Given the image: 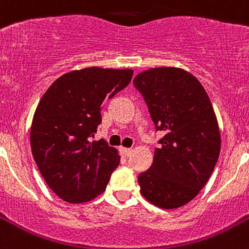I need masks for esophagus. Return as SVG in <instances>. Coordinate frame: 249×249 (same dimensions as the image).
<instances>
[{"label":"esophagus","mask_w":249,"mask_h":249,"mask_svg":"<svg viewBox=\"0 0 249 249\" xmlns=\"http://www.w3.org/2000/svg\"><path fill=\"white\" fill-rule=\"evenodd\" d=\"M120 153H121V156L128 157L129 155L131 153V149L130 148H120Z\"/></svg>","instance_id":"obj_1"}]
</instances>
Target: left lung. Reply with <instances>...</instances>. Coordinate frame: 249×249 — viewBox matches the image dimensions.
<instances>
[{
	"mask_svg": "<svg viewBox=\"0 0 249 249\" xmlns=\"http://www.w3.org/2000/svg\"><path fill=\"white\" fill-rule=\"evenodd\" d=\"M156 130L165 133L153 162L141 173L143 197L161 209H178L205 187L220 155L215 111L198 79L183 69L155 68L135 76Z\"/></svg>",
	"mask_w": 249,
	"mask_h": 249,
	"instance_id": "left-lung-1",
	"label": "left lung"
}]
</instances>
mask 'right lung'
I'll use <instances>...</instances> for the list:
<instances>
[{"label":"right lung","instance_id":"right-lung-1","mask_svg":"<svg viewBox=\"0 0 249 249\" xmlns=\"http://www.w3.org/2000/svg\"><path fill=\"white\" fill-rule=\"evenodd\" d=\"M133 70L87 68L56 79L40 98L30 128L34 161L54 195L69 203L104 193L119 166L118 151L92 141L101 110L128 86Z\"/></svg>","mask_w":249,"mask_h":249}]
</instances>
